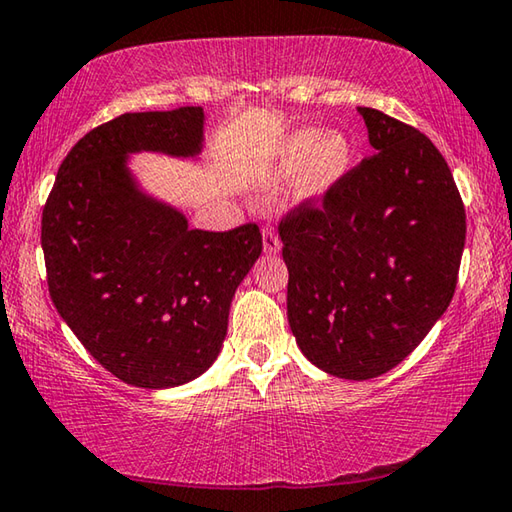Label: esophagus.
I'll return each instance as SVG.
<instances>
[{
  "instance_id": "esophagus-1",
  "label": "esophagus",
  "mask_w": 512,
  "mask_h": 512,
  "mask_svg": "<svg viewBox=\"0 0 512 512\" xmlns=\"http://www.w3.org/2000/svg\"><path fill=\"white\" fill-rule=\"evenodd\" d=\"M263 249H265V254H270V256H274V254H279L281 251V240H279V233L274 231V226H263Z\"/></svg>"
}]
</instances>
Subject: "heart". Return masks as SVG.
<instances>
[{"mask_svg": "<svg viewBox=\"0 0 512 512\" xmlns=\"http://www.w3.org/2000/svg\"><path fill=\"white\" fill-rule=\"evenodd\" d=\"M351 163L354 142L345 131L297 129L279 145V152L265 174V183L281 186L297 179V195L301 199H320L347 177Z\"/></svg>", "mask_w": 512, "mask_h": 512, "instance_id": "heart-1", "label": "heart"}]
</instances>
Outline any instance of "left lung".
I'll return each mask as SVG.
<instances>
[{
	"label": "left lung",
	"instance_id": "obj_1",
	"mask_svg": "<svg viewBox=\"0 0 512 512\" xmlns=\"http://www.w3.org/2000/svg\"><path fill=\"white\" fill-rule=\"evenodd\" d=\"M374 154L315 206L283 217L288 322L326 374L367 381L397 367L454 297L465 206L433 142L360 106Z\"/></svg>",
	"mask_w": 512,
	"mask_h": 512
}]
</instances>
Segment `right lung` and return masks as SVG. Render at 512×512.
I'll use <instances>...</instances> for the list:
<instances>
[{
  "label": "right lung",
  "mask_w": 512,
  "mask_h": 512,
  "mask_svg": "<svg viewBox=\"0 0 512 512\" xmlns=\"http://www.w3.org/2000/svg\"><path fill=\"white\" fill-rule=\"evenodd\" d=\"M201 147V106L124 113L70 149L43 208L56 311L99 365L138 388H177L215 363L231 299L263 251L256 224L190 229L129 170V154L195 158Z\"/></svg>",
  "instance_id": "add662e5"
}]
</instances>
